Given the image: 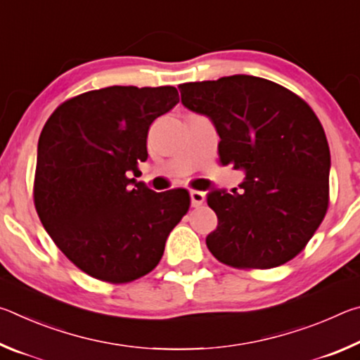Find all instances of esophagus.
<instances>
[{
  "mask_svg": "<svg viewBox=\"0 0 360 360\" xmlns=\"http://www.w3.org/2000/svg\"><path fill=\"white\" fill-rule=\"evenodd\" d=\"M191 202L193 208H200L205 203V192L200 191H192L191 192Z\"/></svg>",
  "mask_w": 360,
  "mask_h": 360,
  "instance_id": "esophagus-1",
  "label": "esophagus"
}]
</instances>
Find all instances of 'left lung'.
<instances>
[{
	"mask_svg": "<svg viewBox=\"0 0 360 360\" xmlns=\"http://www.w3.org/2000/svg\"><path fill=\"white\" fill-rule=\"evenodd\" d=\"M187 109L210 117L219 160L246 173L240 191H212L217 229L206 246L233 268L279 266L300 254L328 206L330 150L307 101L268 79L235 75L179 85Z\"/></svg>",
	"mask_w": 360,
	"mask_h": 360,
	"instance_id": "8db88e82",
	"label": "left lung"
}]
</instances>
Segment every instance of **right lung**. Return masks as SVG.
Masks as SVG:
<instances>
[{
    "label": "right lung",
    "instance_id": "1",
    "mask_svg": "<svg viewBox=\"0 0 360 360\" xmlns=\"http://www.w3.org/2000/svg\"><path fill=\"white\" fill-rule=\"evenodd\" d=\"M179 103L174 87L90 90L62 103L41 131L33 198L42 225L79 270L122 284L148 275L191 206L186 188L136 182L152 122Z\"/></svg>",
    "mask_w": 360,
    "mask_h": 360
}]
</instances>
